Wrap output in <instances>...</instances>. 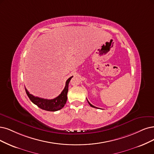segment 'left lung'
I'll return each mask as SVG.
<instances>
[{
    "label": "left lung",
    "instance_id": "1",
    "mask_svg": "<svg viewBox=\"0 0 154 154\" xmlns=\"http://www.w3.org/2000/svg\"><path fill=\"white\" fill-rule=\"evenodd\" d=\"M88 103H89V105H90L91 106H92V107H94V108H96V106H93V105H92L91 104V103H89V101H88Z\"/></svg>",
    "mask_w": 154,
    "mask_h": 154
}]
</instances>
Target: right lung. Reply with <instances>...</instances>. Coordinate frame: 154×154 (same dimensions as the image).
<instances>
[{
  "label": "right lung",
  "instance_id": "obj_1",
  "mask_svg": "<svg viewBox=\"0 0 154 154\" xmlns=\"http://www.w3.org/2000/svg\"><path fill=\"white\" fill-rule=\"evenodd\" d=\"M72 77L73 76L70 77L66 81L65 87L64 89L62 91L61 94L58 96H57L56 98L52 100L44 99L37 97V96H34L33 95L30 94V93L28 91V90L25 87V91L28 98H30L32 103L36 105L40 109L50 112L58 111L61 109L66 103L67 100V93L68 91V84H69Z\"/></svg>",
  "mask_w": 154,
  "mask_h": 154
}]
</instances>
